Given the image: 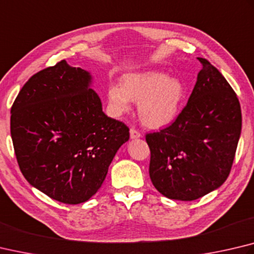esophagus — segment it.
Returning a JSON list of instances; mask_svg holds the SVG:
<instances>
[{
  "label": "esophagus",
  "mask_w": 254,
  "mask_h": 254,
  "mask_svg": "<svg viewBox=\"0 0 254 254\" xmlns=\"http://www.w3.org/2000/svg\"><path fill=\"white\" fill-rule=\"evenodd\" d=\"M130 136H131L132 140L140 139V137H141V133H140L139 131H137V130H135L134 127H132L131 130H130Z\"/></svg>",
  "instance_id": "34e87169"
}]
</instances>
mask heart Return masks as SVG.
I'll return each mask as SVG.
<instances>
[{
  "label": "heart",
  "mask_w": 254,
  "mask_h": 254,
  "mask_svg": "<svg viewBox=\"0 0 254 254\" xmlns=\"http://www.w3.org/2000/svg\"><path fill=\"white\" fill-rule=\"evenodd\" d=\"M187 98V89L177 77L160 71L127 73L122 85L113 83L108 89L110 107L115 115L130 111L131 102L139 103L142 124L153 130L168 127L178 119Z\"/></svg>",
  "instance_id": "b5f03b06"
}]
</instances>
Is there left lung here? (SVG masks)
<instances>
[{"mask_svg": "<svg viewBox=\"0 0 254 254\" xmlns=\"http://www.w3.org/2000/svg\"><path fill=\"white\" fill-rule=\"evenodd\" d=\"M178 119L160 132L146 134L151 151L150 178L169 199L193 201L225 182L241 134L237 94L205 59Z\"/></svg>", "mask_w": 254, "mask_h": 254, "instance_id": "8db88e82", "label": "left lung"}]
</instances>
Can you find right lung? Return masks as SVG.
Returning a JSON list of instances; mask_svg holds the SVG:
<instances>
[{
	"label": "right lung",
	"mask_w": 254,
	"mask_h": 254,
	"mask_svg": "<svg viewBox=\"0 0 254 254\" xmlns=\"http://www.w3.org/2000/svg\"><path fill=\"white\" fill-rule=\"evenodd\" d=\"M92 75L65 60L27 81L11 109V136L22 174L51 199L79 204L102 186L130 133L102 111Z\"/></svg>",
	"instance_id": "right-lung-1"
}]
</instances>
